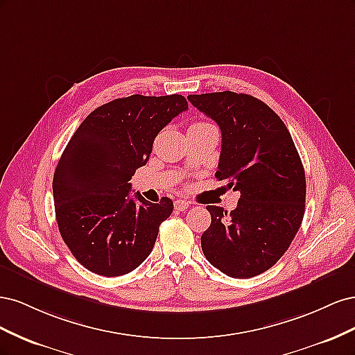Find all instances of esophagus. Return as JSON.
I'll use <instances>...</instances> for the list:
<instances>
[{
  "mask_svg": "<svg viewBox=\"0 0 355 355\" xmlns=\"http://www.w3.org/2000/svg\"><path fill=\"white\" fill-rule=\"evenodd\" d=\"M189 206H191V202H188V201H185V200H176V201H175V209H176L178 211L185 210V209H188Z\"/></svg>",
  "mask_w": 355,
  "mask_h": 355,
  "instance_id": "1",
  "label": "esophagus"
}]
</instances>
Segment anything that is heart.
Returning <instances> with one entry per match:
<instances>
[{
  "mask_svg": "<svg viewBox=\"0 0 355 355\" xmlns=\"http://www.w3.org/2000/svg\"><path fill=\"white\" fill-rule=\"evenodd\" d=\"M202 124H209V123H194L191 127H197V125H202Z\"/></svg>",
  "mask_w": 355,
  "mask_h": 355,
  "instance_id": "b5f03b06",
  "label": "heart"
}]
</instances>
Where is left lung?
<instances>
[{"mask_svg":"<svg viewBox=\"0 0 355 355\" xmlns=\"http://www.w3.org/2000/svg\"><path fill=\"white\" fill-rule=\"evenodd\" d=\"M198 111L222 133L218 180L240 192L228 213L209 206L210 227L201 235L207 261L232 278L270 270L288 249L305 213L302 161L286 124L270 106L249 94H189Z\"/></svg>","mask_w":355,"mask_h":355,"instance_id":"8db88e82","label":"left lung"}]
</instances>
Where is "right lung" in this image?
I'll list each match as a JSON object with an SVG mask.
<instances>
[{
	"mask_svg": "<svg viewBox=\"0 0 355 355\" xmlns=\"http://www.w3.org/2000/svg\"><path fill=\"white\" fill-rule=\"evenodd\" d=\"M187 110L180 94H132L96 108L71 137L53 176V198L62 239L89 271L124 275L151 253L173 201L130 197L128 180L148 163L157 135Z\"/></svg>",
	"mask_w": 355,
	"mask_h": 355,
	"instance_id": "right-lung-1",
	"label": "right lung"
}]
</instances>
